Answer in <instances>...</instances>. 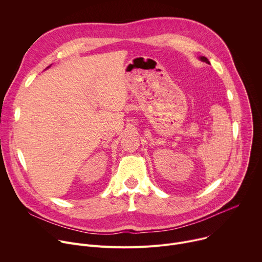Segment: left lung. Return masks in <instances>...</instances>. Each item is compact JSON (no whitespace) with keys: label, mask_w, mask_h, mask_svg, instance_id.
<instances>
[{"label":"left lung","mask_w":262,"mask_h":262,"mask_svg":"<svg viewBox=\"0 0 262 262\" xmlns=\"http://www.w3.org/2000/svg\"><path fill=\"white\" fill-rule=\"evenodd\" d=\"M199 59H200L202 62H205V63H207V64H210L209 61H208V59H207L206 57H203V56H202V57H199Z\"/></svg>","instance_id":"obj_1"}]
</instances>
